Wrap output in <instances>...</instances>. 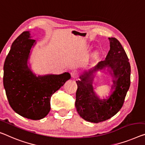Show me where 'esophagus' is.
Here are the masks:
<instances>
[{
    "label": "esophagus",
    "mask_w": 145,
    "mask_h": 145,
    "mask_svg": "<svg viewBox=\"0 0 145 145\" xmlns=\"http://www.w3.org/2000/svg\"><path fill=\"white\" fill-rule=\"evenodd\" d=\"M79 75V72L76 70H74L72 71V72H71V76H72V78H77L78 76Z\"/></svg>",
    "instance_id": "34e87169"
}]
</instances>
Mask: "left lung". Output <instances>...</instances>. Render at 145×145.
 <instances>
[{
	"label": "left lung",
	"mask_w": 145,
	"mask_h": 145,
	"mask_svg": "<svg viewBox=\"0 0 145 145\" xmlns=\"http://www.w3.org/2000/svg\"><path fill=\"white\" fill-rule=\"evenodd\" d=\"M110 50L106 59L84 72L76 82L75 106L80 116L91 122H102L110 119L121 110L130 86L131 67L129 59L121 43L115 37H109ZM108 68L112 76L114 90L108 99H100L93 89L94 74Z\"/></svg>",
	"instance_id": "left-lung-1"
}]
</instances>
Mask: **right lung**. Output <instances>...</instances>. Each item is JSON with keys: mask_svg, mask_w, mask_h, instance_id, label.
<instances>
[{"mask_svg": "<svg viewBox=\"0 0 145 145\" xmlns=\"http://www.w3.org/2000/svg\"><path fill=\"white\" fill-rule=\"evenodd\" d=\"M26 31L13 41L4 64L3 84L15 112L32 120L43 119L50 110V98L66 81L69 72L37 76L28 66L30 50L36 42Z\"/></svg>", "mask_w": 145, "mask_h": 145, "instance_id": "right-lung-1", "label": "right lung"}]
</instances>
